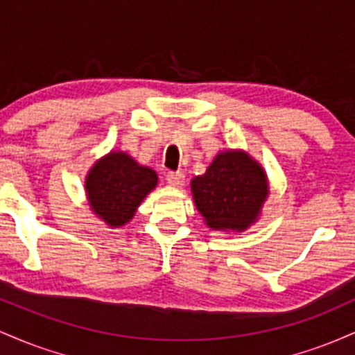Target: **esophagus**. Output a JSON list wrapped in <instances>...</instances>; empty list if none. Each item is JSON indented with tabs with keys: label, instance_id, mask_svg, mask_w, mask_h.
<instances>
[{
	"label": "esophagus",
	"instance_id": "34e87169",
	"mask_svg": "<svg viewBox=\"0 0 355 355\" xmlns=\"http://www.w3.org/2000/svg\"><path fill=\"white\" fill-rule=\"evenodd\" d=\"M165 177H166V182L173 187L182 185L183 180H185V175H183V172H166Z\"/></svg>",
	"mask_w": 355,
	"mask_h": 355
}]
</instances>
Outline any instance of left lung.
<instances>
[{"instance_id": "obj_1", "label": "left lung", "mask_w": 355, "mask_h": 355, "mask_svg": "<svg viewBox=\"0 0 355 355\" xmlns=\"http://www.w3.org/2000/svg\"><path fill=\"white\" fill-rule=\"evenodd\" d=\"M195 205L215 230H245L267 198L262 166L242 152H223L191 180Z\"/></svg>"}]
</instances>
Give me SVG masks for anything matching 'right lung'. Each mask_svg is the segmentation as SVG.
Listing matches in <instances>:
<instances>
[{
	"mask_svg": "<svg viewBox=\"0 0 355 355\" xmlns=\"http://www.w3.org/2000/svg\"><path fill=\"white\" fill-rule=\"evenodd\" d=\"M157 182L158 177L152 168L138 165L126 153L112 152L89 170V205L110 227H121L132 220L137 207Z\"/></svg>",
	"mask_w": 355,
	"mask_h": 355,
	"instance_id": "1",
	"label": "right lung"
}]
</instances>
